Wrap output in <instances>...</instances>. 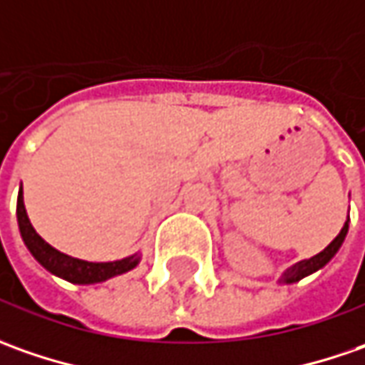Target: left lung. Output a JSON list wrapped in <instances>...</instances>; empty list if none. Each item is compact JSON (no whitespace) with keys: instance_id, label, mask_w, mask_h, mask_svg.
I'll return each mask as SVG.
<instances>
[{"instance_id":"1","label":"left lung","mask_w":365,"mask_h":365,"mask_svg":"<svg viewBox=\"0 0 365 365\" xmlns=\"http://www.w3.org/2000/svg\"><path fill=\"white\" fill-rule=\"evenodd\" d=\"M347 222H349V218L346 220V224H344V228L339 230V234L333 238V242L327 248H323L319 255H315V257L307 258V260H301V262H297V264H293V267H289V269L284 270L283 274H281V279H279V283H297V281H301V279H305V277H309V274H313L315 270L323 269L329 260H331L333 257H335V252L341 248V245H344V240H346V234H347Z\"/></svg>"}]
</instances>
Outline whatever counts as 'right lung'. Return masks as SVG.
<instances>
[{
    "instance_id": "add662e5",
    "label": "right lung",
    "mask_w": 365,
    "mask_h": 365,
    "mask_svg": "<svg viewBox=\"0 0 365 365\" xmlns=\"http://www.w3.org/2000/svg\"><path fill=\"white\" fill-rule=\"evenodd\" d=\"M18 226L19 234L24 238V245L28 246V250L32 252V257L44 267L48 272L56 274L60 279L68 281L74 284H95L108 281L117 274L129 272L133 270L139 260L141 255H131L120 260H113V262H88V260H81V258L68 257L64 252L56 250L54 246H50L46 242L40 234L34 230L32 222L26 214V206H24V192L19 187L18 194Z\"/></svg>"
}]
</instances>
